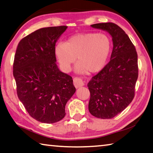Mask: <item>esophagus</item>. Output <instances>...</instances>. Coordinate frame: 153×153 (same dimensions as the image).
Here are the masks:
<instances>
[{
  "instance_id": "1",
  "label": "esophagus",
  "mask_w": 153,
  "mask_h": 153,
  "mask_svg": "<svg viewBox=\"0 0 153 153\" xmlns=\"http://www.w3.org/2000/svg\"><path fill=\"white\" fill-rule=\"evenodd\" d=\"M74 84L76 88H79L80 87H82L83 85H84V82L82 81V79L78 77H75L74 79Z\"/></svg>"
}]
</instances>
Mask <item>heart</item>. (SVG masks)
Here are the masks:
<instances>
[{
    "label": "heart",
    "mask_w": 153,
    "mask_h": 153,
    "mask_svg": "<svg viewBox=\"0 0 153 153\" xmlns=\"http://www.w3.org/2000/svg\"><path fill=\"white\" fill-rule=\"evenodd\" d=\"M111 50L112 41L106 34L80 33L69 37L64 43H57L54 53L64 72L71 70L77 58V74H96L106 65Z\"/></svg>",
    "instance_id": "heart-1"
}]
</instances>
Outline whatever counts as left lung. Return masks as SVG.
Segmentation results:
<instances>
[{
    "label": "left lung",
    "mask_w": 153,
    "mask_h": 153,
    "mask_svg": "<svg viewBox=\"0 0 153 153\" xmlns=\"http://www.w3.org/2000/svg\"><path fill=\"white\" fill-rule=\"evenodd\" d=\"M90 26L109 33L113 49L109 63L88 84L90 92L88 109L96 118H112L134 98L138 71L137 53L128 36L117 25L105 23Z\"/></svg>",
    "instance_id": "left-lung-1"
}]
</instances>
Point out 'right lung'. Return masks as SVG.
Wrapping results in <instances>:
<instances>
[{
	"label": "right lung",
	"instance_id": "obj_1",
	"mask_svg": "<svg viewBox=\"0 0 153 153\" xmlns=\"http://www.w3.org/2000/svg\"><path fill=\"white\" fill-rule=\"evenodd\" d=\"M67 26L39 29L18 44L13 76L18 98L29 115L43 123L64 118L65 105L76 92L72 77L59 70L54 47Z\"/></svg>",
	"mask_w": 153,
	"mask_h": 153
}]
</instances>
